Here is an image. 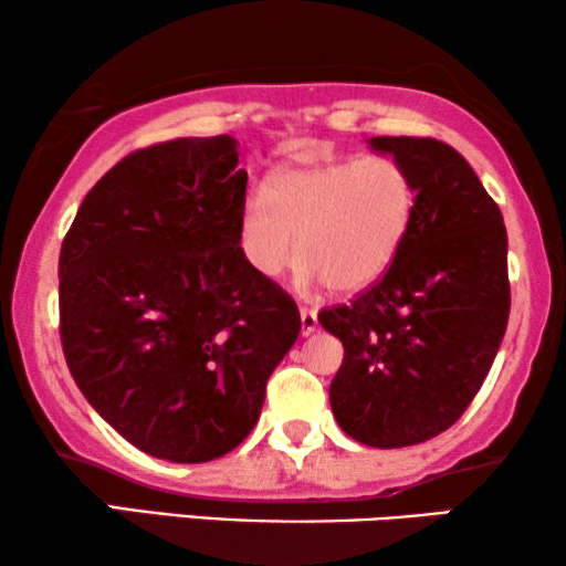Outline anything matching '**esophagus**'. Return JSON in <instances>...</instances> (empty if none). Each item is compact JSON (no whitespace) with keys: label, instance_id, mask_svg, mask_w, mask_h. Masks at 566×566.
Listing matches in <instances>:
<instances>
[{"label":"esophagus","instance_id":"34e87169","mask_svg":"<svg viewBox=\"0 0 566 566\" xmlns=\"http://www.w3.org/2000/svg\"><path fill=\"white\" fill-rule=\"evenodd\" d=\"M298 314H301V332H304V335H312V332L316 329V324H319V319H316V312L308 306H301Z\"/></svg>","mask_w":566,"mask_h":566}]
</instances>
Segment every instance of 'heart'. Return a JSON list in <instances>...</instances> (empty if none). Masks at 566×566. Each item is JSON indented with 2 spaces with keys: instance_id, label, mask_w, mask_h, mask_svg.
<instances>
[{
  "instance_id": "obj_1",
  "label": "heart",
  "mask_w": 566,
  "mask_h": 566,
  "mask_svg": "<svg viewBox=\"0 0 566 566\" xmlns=\"http://www.w3.org/2000/svg\"><path fill=\"white\" fill-rule=\"evenodd\" d=\"M415 216V185L389 157L285 169L268 190L247 192L239 244L254 273L275 277L301 254L304 283L358 293L394 265Z\"/></svg>"
}]
</instances>
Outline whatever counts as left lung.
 Segmentation results:
<instances>
[{"mask_svg": "<svg viewBox=\"0 0 566 566\" xmlns=\"http://www.w3.org/2000/svg\"><path fill=\"white\" fill-rule=\"evenodd\" d=\"M412 177L415 216L394 265L350 304L322 308L345 347L329 405L347 436L405 448L467 412L510 314L507 231L474 169L438 138L376 136Z\"/></svg>", "mask_w": 566, "mask_h": 566, "instance_id": "left-lung-1", "label": "left lung"}]
</instances>
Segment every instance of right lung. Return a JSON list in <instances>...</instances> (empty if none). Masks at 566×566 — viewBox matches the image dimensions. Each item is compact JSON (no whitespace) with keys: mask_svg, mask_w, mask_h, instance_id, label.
I'll use <instances>...</instances> for the list:
<instances>
[{"mask_svg":"<svg viewBox=\"0 0 566 566\" xmlns=\"http://www.w3.org/2000/svg\"><path fill=\"white\" fill-rule=\"evenodd\" d=\"M231 136L130 151L82 200L59 258V332L84 399L144 453L203 463L258 422L298 306L239 244Z\"/></svg>","mask_w":566,"mask_h":566,"instance_id":"add662e5","label":"right lung"}]
</instances>
